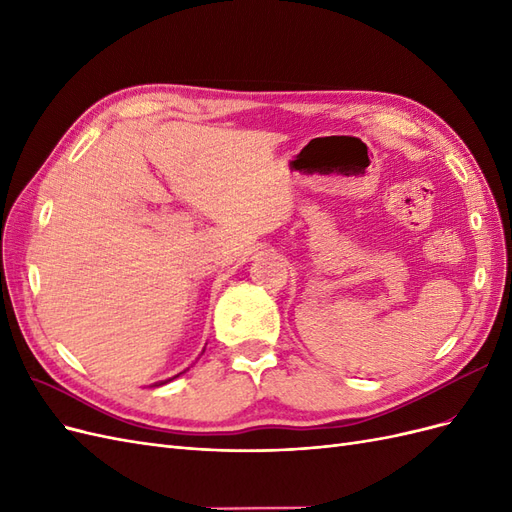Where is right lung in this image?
Listing matches in <instances>:
<instances>
[{
    "label": "right lung",
    "mask_w": 512,
    "mask_h": 512,
    "mask_svg": "<svg viewBox=\"0 0 512 512\" xmlns=\"http://www.w3.org/2000/svg\"><path fill=\"white\" fill-rule=\"evenodd\" d=\"M185 371H188V369H185ZM185 371H181V374H185ZM181 374H177L175 378H179ZM175 378H170V380H175ZM170 380H164V382H156V384H153V386H162V384H166V382H170Z\"/></svg>",
    "instance_id": "1"
}]
</instances>
